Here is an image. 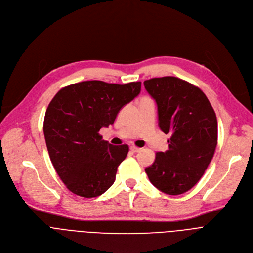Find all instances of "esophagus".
<instances>
[{"instance_id":"34e87169","label":"esophagus","mask_w":253,"mask_h":253,"mask_svg":"<svg viewBox=\"0 0 253 253\" xmlns=\"http://www.w3.org/2000/svg\"><path fill=\"white\" fill-rule=\"evenodd\" d=\"M130 150H131L133 153H137V152L141 151V148L136 147V146H131V147H130Z\"/></svg>"}]
</instances>
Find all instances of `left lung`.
I'll return each instance as SVG.
<instances>
[{"label":"left lung","instance_id":"8db88e82","mask_svg":"<svg viewBox=\"0 0 253 253\" xmlns=\"http://www.w3.org/2000/svg\"><path fill=\"white\" fill-rule=\"evenodd\" d=\"M156 101L159 127L171 134L168 150L157 152L145 169L160 191L179 195L190 190L204 174L217 145V119L205 94L196 86L167 76L144 81Z\"/></svg>","mask_w":253,"mask_h":253}]
</instances>
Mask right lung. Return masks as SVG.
<instances>
[{"label": "right lung", "mask_w": 253, "mask_h": 253, "mask_svg": "<svg viewBox=\"0 0 253 253\" xmlns=\"http://www.w3.org/2000/svg\"><path fill=\"white\" fill-rule=\"evenodd\" d=\"M141 82L124 85L84 81L62 88L50 102L44 135L52 164L66 187L92 198L115 181L129 147L102 139V127L112 125L121 108L139 95Z\"/></svg>", "instance_id": "obj_1"}]
</instances>
